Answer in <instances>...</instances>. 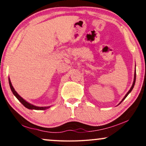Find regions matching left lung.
<instances>
[{
	"label": "left lung",
	"mask_w": 146,
	"mask_h": 146,
	"mask_svg": "<svg viewBox=\"0 0 146 146\" xmlns=\"http://www.w3.org/2000/svg\"><path fill=\"white\" fill-rule=\"evenodd\" d=\"M135 80H136V73H135V78H134V82H133V84H132V86L131 88H130V89L129 90V91L128 92V93H127V94L125 95V97H124V98H123V100H122V101H123V100H125V98H126V97L128 96L129 93H130V92H131V90H132V89H133V88H134V86H135ZM122 101H121V102H122Z\"/></svg>",
	"instance_id": "8db88e82"
}]
</instances>
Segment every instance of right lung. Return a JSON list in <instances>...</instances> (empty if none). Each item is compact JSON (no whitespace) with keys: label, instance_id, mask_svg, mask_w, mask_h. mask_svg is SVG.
Wrapping results in <instances>:
<instances>
[{"label":"right lung","instance_id":"obj_1","mask_svg":"<svg viewBox=\"0 0 146 146\" xmlns=\"http://www.w3.org/2000/svg\"><path fill=\"white\" fill-rule=\"evenodd\" d=\"M9 86H10V88H11V91H12L13 94H14L15 96H16V98L18 99V100H19L20 102L25 107H26L27 108H28V109H33V110H46L47 109V108H49V106H47V107H38V106H33L32 104H31L28 103V102H27L24 99H23L21 98V96H20L17 93H16V90H14V87H13L12 84H11V81H10V80L9 79Z\"/></svg>","mask_w":146,"mask_h":146}]
</instances>
